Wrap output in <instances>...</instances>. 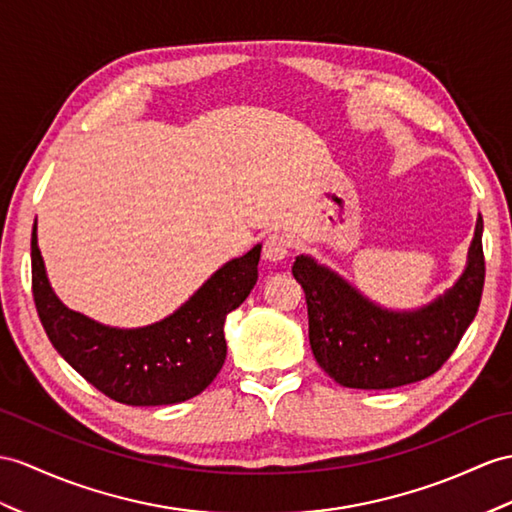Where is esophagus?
<instances>
[{
  "label": "esophagus",
  "mask_w": 512,
  "mask_h": 512,
  "mask_svg": "<svg viewBox=\"0 0 512 512\" xmlns=\"http://www.w3.org/2000/svg\"><path fill=\"white\" fill-rule=\"evenodd\" d=\"M291 252V243L286 239L284 234H269L265 241V249H263V258L269 260V263H282V260L289 256Z\"/></svg>",
  "instance_id": "1"
}]
</instances>
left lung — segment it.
Returning <instances> with one entry per match:
<instances>
[{
	"label": "left lung",
	"mask_w": 512,
	"mask_h": 512,
	"mask_svg": "<svg viewBox=\"0 0 512 512\" xmlns=\"http://www.w3.org/2000/svg\"><path fill=\"white\" fill-rule=\"evenodd\" d=\"M293 276L308 304V339L319 367L347 389H395L439 371L478 313L484 286L482 217L460 278L410 310L373 302L334 269L299 254Z\"/></svg>",
	"instance_id": "8db88e82"
}]
</instances>
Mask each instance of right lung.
<instances>
[{"mask_svg":"<svg viewBox=\"0 0 512 512\" xmlns=\"http://www.w3.org/2000/svg\"><path fill=\"white\" fill-rule=\"evenodd\" d=\"M263 245L228 260L171 315L141 328L106 326L60 302L32 228V291L58 354L110 400L167 406L202 393L226 363V317L258 280Z\"/></svg>","mask_w":512,"mask_h":512,"instance_id":"add662e5","label":"right lung"}]
</instances>
